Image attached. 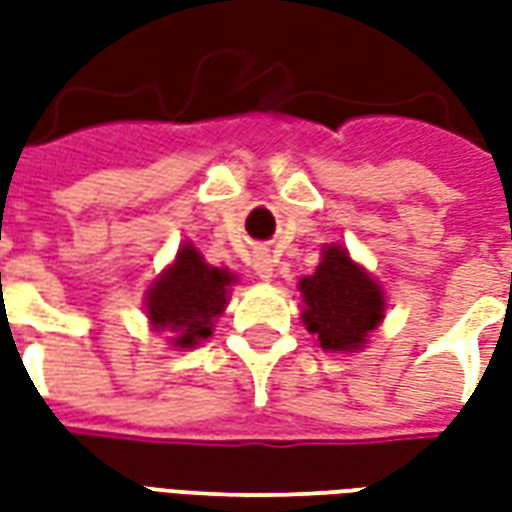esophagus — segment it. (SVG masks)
<instances>
[{"mask_svg":"<svg viewBox=\"0 0 512 512\" xmlns=\"http://www.w3.org/2000/svg\"><path fill=\"white\" fill-rule=\"evenodd\" d=\"M252 268H255V274L260 279H271L274 277V260L268 252H257L255 260H252Z\"/></svg>","mask_w":512,"mask_h":512,"instance_id":"34e87169","label":"esophagus"}]
</instances>
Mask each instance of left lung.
<instances>
[{"mask_svg":"<svg viewBox=\"0 0 512 512\" xmlns=\"http://www.w3.org/2000/svg\"><path fill=\"white\" fill-rule=\"evenodd\" d=\"M301 323L329 354H359L386 318V293L340 244L321 249L315 274L299 279Z\"/></svg>","mask_w":512,"mask_h":512,"instance_id":"obj_1","label":"left lung"}]
</instances>
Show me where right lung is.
<instances>
[{"label": "right lung", "mask_w": 512, "mask_h": 512, "mask_svg": "<svg viewBox=\"0 0 512 512\" xmlns=\"http://www.w3.org/2000/svg\"><path fill=\"white\" fill-rule=\"evenodd\" d=\"M238 277L230 268L211 266L197 246L183 241L175 260L158 274L145 293L150 332L167 334L175 351H189L213 334L230 301Z\"/></svg>", "instance_id": "obj_1"}]
</instances>
